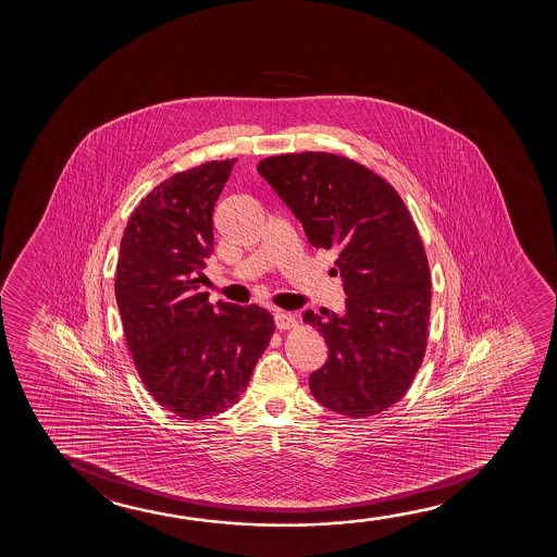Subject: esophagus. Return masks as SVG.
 <instances>
[{
  "label": "esophagus",
  "instance_id": "1",
  "mask_svg": "<svg viewBox=\"0 0 557 557\" xmlns=\"http://www.w3.org/2000/svg\"><path fill=\"white\" fill-rule=\"evenodd\" d=\"M274 321L275 327L280 329V331H285V329H293L295 325H297L295 315H293L290 312H283V310H275Z\"/></svg>",
  "mask_w": 557,
  "mask_h": 557
}]
</instances>
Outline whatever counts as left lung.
<instances>
[{
  "label": "left lung",
  "mask_w": 557,
  "mask_h": 557,
  "mask_svg": "<svg viewBox=\"0 0 557 557\" xmlns=\"http://www.w3.org/2000/svg\"><path fill=\"white\" fill-rule=\"evenodd\" d=\"M257 171L308 242L336 252L343 312H305L329 348L310 374L313 397L346 417L386 411L411 386L426 350L430 270L411 214L384 178L344 156H272Z\"/></svg>",
  "instance_id": "obj_1"
}]
</instances>
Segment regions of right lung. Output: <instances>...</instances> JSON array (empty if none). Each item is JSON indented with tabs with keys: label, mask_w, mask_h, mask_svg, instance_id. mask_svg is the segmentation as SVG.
Returning <instances> with one entry per match:
<instances>
[{
	"label": "right lung",
	"mask_w": 557,
	"mask_h": 557,
	"mask_svg": "<svg viewBox=\"0 0 557 557\" xmlns=\"http://www.w3.org/2000/svg\"><path fill=\"white\" fill-rule=\"evenodd\" d=\"M234 163L209 161L156 186L120 245L115 300L138 374L161 407L188 420L236 404L274 333L264 308L213 306L199 293L214 203Z\"/></svg>",
	"instance_id": "add662e5"
}]
</instances>
